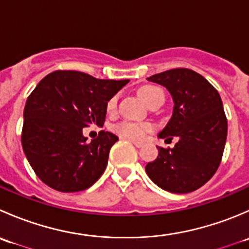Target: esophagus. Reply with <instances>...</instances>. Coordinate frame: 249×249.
<instances>
[{
  "instance_id": "obj_1",
  "label": "esophagus",
  "mask_w": 249,
  "mask_h": 249,
  "mask_svg": "<svg viewBox=\"0 0 249 249\" xmlns=\"http://www.w3.org/2000/svg\"><path fill=\"white\" fill-rule=\"evenodd\" d=\"M130 142H131L132 144H134V145H136L137 148H141V147H142V145H143L142 143H141V142H137V141H132V140H131V141H130Z\"/></svg>"
}]
</instances>
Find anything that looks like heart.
I'll list each match as a JSON object with an SVG mask.
<instances>
[{
	"label": "heart",
	"instance_id": "obj_1",
	"mask_svg": "<svg viewBox=\"0 0 249 249\" xmlns=\"http://www.w3.org/2000/svg\"><path fill=\"white\" fill-rule=\"evenodd\" d=\"M158 91H160L159 88L153 87V85H145V87L141 88L139 90V96L144 104H147V102L149 101L150 97ZM115 106H117V99L113 97V99L109 100L108 104H107V110L112 112V110L115 108ZM152 130L153 126L150 124H140V123L124 122L114 126V131L117 132L119 136L132 141H142L145 136H147L148 132H150Z\"/></svg>",
	"mask_w": 249,
	"mask_h": 249
}]
</instances>
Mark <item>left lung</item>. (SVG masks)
I'll use <instances>...</instances> for the list:
<instances>
[{
  "label": "left lung",
  "instance_id": "obj_1",
  "mask_svg": "<svg viewBox=\"0 0 249 249\" xmlns=\"http://www.w3.org/2000/svg\"><path fill=\"white\" fill-rule=\"evenodd\" d=\"M169 90L173 110L159 139L177 137L175 147L159 150L148 162V177L161 189L187 194L202 187L217 171L224 152L228 122L217 90L193 70L173 69L147 78Z\"/></svg>",
  "mask_w": 249,
  "mask_h": 249
}]
</instances>
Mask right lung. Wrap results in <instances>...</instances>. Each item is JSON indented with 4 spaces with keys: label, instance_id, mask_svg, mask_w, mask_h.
Masks as SVG:
<instances>
[{
    "label": "right lung",
    "instance_id": "obj_1",
    "mask_svg": "<svg viewBox=\"0 0 249 249\" xmlns=\"http://www.w3.org/2000/svg\"><path fill=\"white\" fill-rule=\"evenodd\" d=\"M127 83L55 71L37 84L25 105L21 144L35 173L48 187L82 192L101 177L118 137L102 130L87 142L83 127L104 126L107 104Z\"/></svg>",
    "mask_w": 249,
    "mask_h": 249
}]
</instances>
